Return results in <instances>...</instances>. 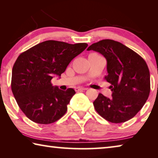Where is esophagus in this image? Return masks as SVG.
<instances>
[{"mask_svg": "<svg viewBox=\"0 0 158 158\" xmlns=\"http://www.w3.org/2000/svg\"><path fill=\"white\" fill-rule=\"evenodd\" d=\"M74 90H76V91H81V90H87L86 88H84V87H81V86H78V87H76Z\"/></svg>", "mask_w": 158, "mask_h": 158, "instance_id": "esophagus-1", "label": "esophagus"}]
</instances>
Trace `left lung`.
I'll return each instance as SVG.
<instances>
[{
	"mask_svg": "<svg viewBox=\"0 0 158 158\" xmlns=\"http://www.w3.org/2000/svg\"><path fill=\"white\" fill-rule=\"evenodd\" d=\"M107 61L108 74L112 97L98 95L93 102L95 109L111 123L129 121L139 111L148 100L151 82L148 65L143 58L124 44L112 40H102L90 45Z\"/></svg>",
	"mask_w": 158,
	"mask_h": 158,
	"instance_id": "8db88e82",
	"label": "left lung"
}]
</instances>
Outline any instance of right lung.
<instances>
[{
    "label": "right lung",
    "mask_w": 158,
    "mask_h": 158,
    "mask_svg": "<svg viewBox=\"0 0 158 158\" xmlns=\"http://www.w3.org/2000/svg\"><path fill=\"white\" fill-rule=\"evenodd\" d=\"M88 47L47 40L21 53L12 68L11 88L19 108L31 121L50 124L60 119L75 91L60 90L51 80L60 76L71 60Z\"/></svg>",
    "instance_id": "obj_1"
}]
</instances>
